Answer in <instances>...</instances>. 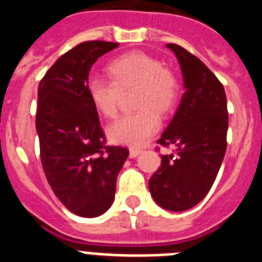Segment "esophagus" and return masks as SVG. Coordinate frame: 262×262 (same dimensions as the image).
I'll use <instances>...</instances> for the list:
<instances>
[{
    "mask_svg": "<svg viewBox=\"0 0 262 262\" xmlns=\"http://www.w3.org/2000/svg\"><path fill=\"white\" fill-rule=\"evenodd\" d=\"M141 152L142 150L138 149V148H130V149H129V157H130V159H135V157H137Z\"/></svg>",
    "mask_w": 262,
    "mask_h": 262,
    "instance_id": "1",
    "label": "esophagus"
}]
</instances>
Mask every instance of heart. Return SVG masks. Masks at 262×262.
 Wrapping results in <instances>:
<instances>
[{"instance_id":"1","label":"heart","mask_w":262,"mask_h":262,"mask_svg":"<svg viewBox=\"0 0 262 262\" xmlns=\"http://www.w3.org/2000/svg\"><path fill=\"white\" fill-rule=\"evenodd\" d=\"M113 80L91 76L87 93L93 105L107 118L118 113L121 91L137 87L138 112L125 114L107 127L113 142L144 145L160 127V114L171 112L179 95V80L159 59L144 52H129L117 57L107 67Z\"/></svg>"}]
</instances>
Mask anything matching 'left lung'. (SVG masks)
<instances>
[{
    "mask_svg": "<svg viewBox=\"0 0 262 262\" xmlns=\"http://www.w3.org/2000/svg\"><path fill=\"white\" fill-rule=\"evenodd\" d=\"M165 47L179 61L184 94L157 141L175 146V155H161L149 191L160 207L186 211L207 195L218 175L226 152L229 114L222 83L205 63L178 44Z\"/></svg>",
    "mask_w": 262,
    "mask_h": 262,
    "instance_id": "obj_1",
    "label": "left lung"
}]
</instances>
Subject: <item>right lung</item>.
Returning a JSON list of instances; mask_svg holds the SVG:
<instances>
[{
  "instance_id": "add662e5",
  "label": "right lung",
  "mask_w": 262,
  "mask_h": 262,
  "mask_svg": "<svg viewBox=\"0 0 262 262\" xmlns=\"http://www.w3.org/2000/svg\"><path fill=\"white\" fill-rule=\"evenodd\" d=\"M120 46L86 41L54 63L39 84L36 132L48 184L79 216L94 218L110 208L117 176L129 150L106 145L87 82L95 61Z\"/></svg>"
}]
</instances>
